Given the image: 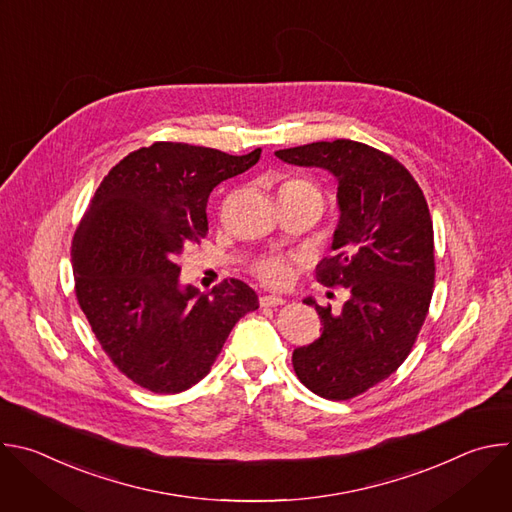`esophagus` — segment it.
Returning a JSON list of instances; mask_svg holds the SVG:
<instances>
[{
    "mask_svg": "<svg viewBox=\"0 0 512 512\" xmlns=\"http://www.w3.org/2000/svg\"><path fill=\"white\" fill-rule=\"evenodd\" d=\"M285 300L281 296H275V294H263L259 298V304L265 306V308H275V306H281Z\"/></svg>",
    "mask_w": 512,
    "mask_h": 512,
    "instance_id": "1",
    "label": "esophagus"
}]
</instances>
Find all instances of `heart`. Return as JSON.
Here are the masks:
<instances>
[{
    "instance_id": "1",
    "label": "heart",
    "mask_w": 512,
    "mask_h": 512,
    "mask_svg": "<svg viewBox=\"0 0 512 512\" xmlns=\"http://www.w3.org/2000/svg\"><path fill=\"white\" fill-rule=\"evenodd\" d=\"M279 190H314V188L302 180H287L279 186ZM255 273L269 285H283L291 275V263L283 257H265L255 265Z\"/></svg>"
}]
</instances>
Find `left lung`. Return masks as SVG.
<instances>
[{
  "label": "left lung",
  "instance_id": "left-lung-1",
  "mask_svg": "<svg viewBox=\"0 0 512 512\" xmlns=\"http://www.w3.org/2000/svg\"><path fill=\"white\" fill-rule=\"evenodd\" d=\"M291 166L320 168L338 184L332 255L316 265L324 285H342V312L308 296L324 328L291 354L316 395L344 401L395 373L427 316L433 289V225L413 176L391 156L352 139L279 150Z\"/></svg>",
  "mask_w": 512,
  "mask_h": 512
}]
</instances>
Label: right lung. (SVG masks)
Returning <instances> with one entry per match:
<instances>
[{
  "mask_svg": "<svg viewBox=\"0 0 512 512\" xmlns=\"http://www.w3.org/2000/svg\"><path fill=\"white\" fill-rule=\"evenodd\" d=\"M261 148L229 156L158 141L101 182L72 241L77 298L115 367L139 387L174 395L204 379L233 326L259 308L231 279L210 294L180 281L178 257L206 231L214 186L247 172Z\"/></svg>",
  "mask_w": 512,
  "mask_h": 512,
  "instance_id": "obj_1",
  "label": "right lung"
}]
</instances>
